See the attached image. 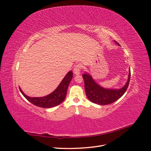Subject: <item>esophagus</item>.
Masks as SVG:
<instances>
[{
    "label": "esophagus",
    "mask_w": 151,
    "mask_h": 151,
    "mask_svg": "<svg viewBox=\"0 0 151 151\" xmlns=\"http://www.w3.org/2000/svg\"><path fill=\"white\" fill-rule=\"evenodd\" d=\"M81 68H82V65L81 64L76 65L74 67V70H73V72H74V74L75 75H79V74H80Z\"/></svg>",
    "instance_id": "34e87169"
}]
</instances>
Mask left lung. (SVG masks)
<instances>
[{"instance_id":"1","label":"left lung","mask_w":151,"mask_h":151,"mask_svg":"<svg viewBox=\"0 0 151 151\" xmlns=\"http://www.w3.org/2000/svg\"><path fill=\"white\" fill-rule=\"evenodd\" d=\"M115 42L118 46H120L119 43L115 41ZM83 77L84 81L86 94L89 101L99 105H107L117 101L126 92L130 79V69L129 68V73L126 84L120 89L103 88L93 79L89 73L85 72Z\"/></svg>"}]
</instances>
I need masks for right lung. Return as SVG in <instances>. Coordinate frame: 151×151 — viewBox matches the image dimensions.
I'll return each mask as SVG.
<instances>
[{
  "mask_svg": "<svg viewBox=\"0 0 151 151\" xmlns=\"http://www.w3.org/2000/svg\"><path fill=\"white\" fill-rule=\"evenodd\" d=\"M73 73L70 70L68 72L62 79L60 84L52 93L43 97H29L26 95L21 89L19 90L25 98L35 106L44 108H50L57 106L62 103L66 97L67 91L70 81L72 79Z\"/></svg>",
  "mask_w": 151,
  "mask_h": 151,
  "instance_id": "obj_1",
  "label": "right lung"
}]
</instances>
